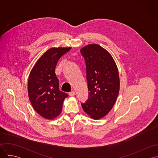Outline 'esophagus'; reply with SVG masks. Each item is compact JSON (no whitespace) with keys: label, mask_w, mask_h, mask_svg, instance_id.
Here are the masks:
<instances>
[{"label":"esophagus","mask_w":158,"mask_h":158,"mask_svg":"<svg viewBox=\"0 0 158 158\" xmlns=\"http://www.w3.org/2000/svg\"><path fill=\"white\" fill-rule=\"evenodd\" d=\"M75 91L74 90H72V91H71L70 92H69V95L70 96H74L75 95Z\"/></svg>","instance_id":"obj_1"}]
</instances>
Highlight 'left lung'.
I'll return each instance as SVG.
<instances>
[{
	"mask_svg": "<svg viewBox=\"0 0 158 158\" xmlns=\"http://www.w3.org/2000/svg\"><path fill=\"white\" fill-rule=\"evenodd\" d=\"M85 60L89 96L81 106L90 117L98 120L113 108L117 100L120 80L111 54L100 45L92 44L80 50Z\"/></svg>",
	"mask_w": 158,
	"mask_h": 158,
	"instance_id": "left-lung-1",
	"label": "left lung"
}]
</instances>
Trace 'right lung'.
<instances>
[{
  "label": "right lung",
  "instance_id": "obj_1",
  "mask_svg": "<svg viewBox=\"0 0 158 158\" xmlns=\"http://www.w3.org/2000/svg\"><path fill=\"white\" fill-rule=\"evenodd\" d=\"M72 47L51 48L40 58L31 69L28 80L31 104L40 115L53 119L60 114L68 94L59 89L55 69L59 59Z\"/></svg>",
  "mask_w": 158,
  "mask_h": 158
}]
</instances>
